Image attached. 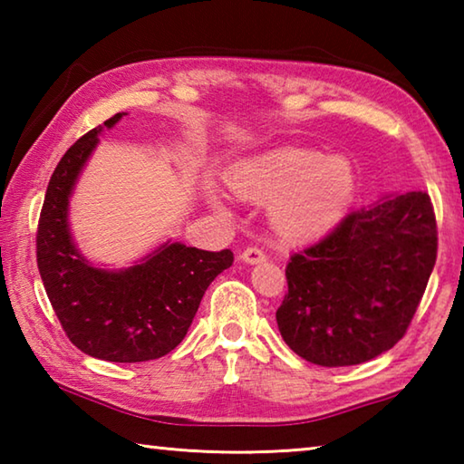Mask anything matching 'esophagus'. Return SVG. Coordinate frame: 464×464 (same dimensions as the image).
<instances>
[{
  "label": "esophagus",
  "instance_id": "esophagus-1",
  "mask_svg": "<svg viewBox=\"0 0 464 464\" xmlns=\"http://www.w3.org/2000/svg\"><path fill=\"white\" fill-rule=\"evenodd\" d=\"M241 260L246 262V264H262V262H266V254L262 249H257V247H247V249H243L241 251Z\"/></svg>",
  "mask_w": 464,
  "mask_h": 464
}]
</instances>
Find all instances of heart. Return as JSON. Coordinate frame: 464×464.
<instances>
[{
    "label": "heart",
    "mask_w": 464,
    "mask_h": 464,
    "mask_svg": "<svg viewBox=\"0 0 464 464\" xmlns=\"http://www.w3.org/2000/svg\"><path fill=\"white\" fill-rule=\"evenodd\" d=\"M227 179L241 198L270 202L272 227L293 243L317 239L332 229L348 210L356 188L354 168L345 157L298 147L251 157L235 166ZM204 192L215 208L227 210L215 186Z\"/></svg>",
    "instance_id": "obj_1"
}]
</instances>
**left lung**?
<instances>
[{
    "instance_id": "8db88e82",
    "label": "left lung",
    "mask_w": 464,
    "mask_h": 464,
    "mask_svg": "<svg viewBox=\"0 0 464 464\" xmlns=\"http://www.w3.org/2000/svg\"><path fill=\"white\" fill-rule=\"evenodd\" d=\"M430 196L407 190L352 210L324 239L290 256L276 311L282 340L319 366L362 364L410 327L436 264Z\"/></svg>"
}]
</instances>
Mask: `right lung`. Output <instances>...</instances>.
<instances>
[{"label": "right lung", "instance_id": "right-lung-1", "mask_svg": "<svg viewBox=\"0 0 464 464\" xmlns=\"http://www.w3.org/2000/svg\"><path fill=\"white\" fill-rule=\"evenodd\" d=\"M104 124L69 147L46 188L36 231V262L63 332L83 354L108 362H147L184 340L204 293L233 264V251L166 241L130 268L90 264L69 231V198Z\"/></svg>", "mask_w": 464, "mask_h": 464}]
</instances>
